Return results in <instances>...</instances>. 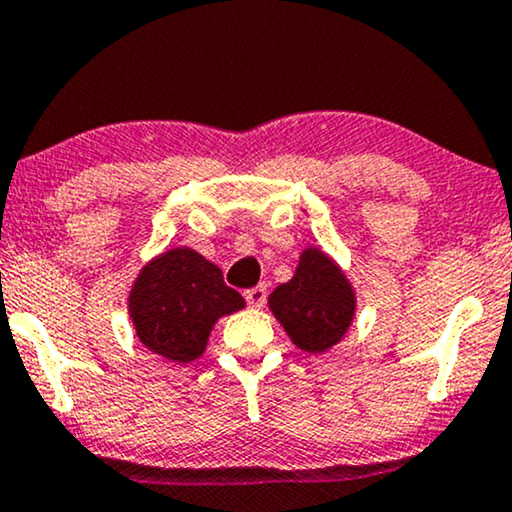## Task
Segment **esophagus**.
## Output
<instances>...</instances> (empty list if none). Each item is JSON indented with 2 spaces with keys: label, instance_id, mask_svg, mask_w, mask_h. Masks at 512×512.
I'll return each mask as SVG.
<instances>
[{
  "label": "esophagus",
  "instance_id": "1",
  "mask_svg": "<svg viewBox=\"0 0 512 512\" xmlns=\"http://www.w3.org/2000/svg\"><path fill=\"white\" fill-rule=\"evenodd\" d=\"M245 302L250 304V307H264V302H267V286H255L250 290H245Z\"/></svg>",
  "mask_w": 512,
  "mask_h": 512
}]
</instances>
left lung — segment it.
<instances>
[{
	"mask_svg": "<svg viewBox=\"0 0 512 512\" xmlns=\"http://www.w3.org/2000/svg\"><path fill=\"white\" fill-rule=\"evenodd\" d=\"M269 307L304 352H326L352 323L354 293L319 250H304L295 276L269 295Z\"/></svg>",
	"mask_w": 512,
	"mask_h": 512,
	"instance_id": "left-lung-1",
	"label": "left lung"
}]
</instances>
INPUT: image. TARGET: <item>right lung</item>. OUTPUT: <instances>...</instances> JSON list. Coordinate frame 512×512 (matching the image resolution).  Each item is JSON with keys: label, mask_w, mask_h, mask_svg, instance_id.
Instances as JSON below:
<instances>
[{"label": "right lung", "mask_w": 512, "mask_h": 512, "mask_svg": "<svg viewBox=\"0 0 512 512\" xmlns=\"http://www.w3.org/2000/svg\"><path fill=\"white\" fill-rule=\"evenodd\" d=\"M243 304L215 264L177 248L146 264L129 295V314L151 352L186 364L203 354L219 316L234 314Z\"/></svg>", "instance_id": "add662e5"}]
</instances>
